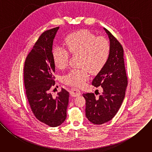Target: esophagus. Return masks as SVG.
<instances>
[{
	"mask_svg": "<svg viewBox=\"0 0 152 152\" xmlns=\"http://www.w3.org/2000/svg\"><path fill=\"white\" fill-rule=\"evenodd\" d=\"M70 94L73 97H77L80 95V91L77 88H72L70 91Z\"/></svg>",
	"mask_w": 152,
	"mask_h": 152,
	"instance_id": "obj_1",
	"label": "esophagus"
}]
</instances>
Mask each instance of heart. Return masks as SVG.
<instances>
[{"instance_id": "heart-1", "label": "heart", "mask_w": 152, "mask_h": 152, "mask_svg": "<svg viewBox=\"0 0 152 152\" xmlns=\"http://www.w3.org/2000/svg\"><path fill=\"white\" fill-rule=\"evenodd\" d=\"M62 48H55L52 57L55 66L64 69L68 66L69 53L80 55L79 65L82 67L72 70L62 76L63 82L76 87H80L88 80L90 71L96 73L106 64L110 53V45L103 37H97L87 29H82L68 35Z\"/></svg>"}]
</instances>
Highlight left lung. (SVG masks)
Returning a JSON list of instances; mask_svg holds the SVG:
<instances>
[{"label": "left lung", "instance_id": "8db88e82", "mask_svg": "<svg viewBox=\"0 0 152 152\" xmlns=\"http://www.w3.org/2000/svg\"><path fill=\"white\" fill-rule=\"evenodd\" d=\"M103 29L110 39V56L92 82L95 86H101L103 91L97 98L93 93L83 94L86 100V117L94 124L109 121L115 115L124 100L127 85L123 47L110 31Z\"/></svg>", "mask_w": 152, "mask_h": 152}]
</instances>
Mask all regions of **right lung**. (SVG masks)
<instances>
[{
  "mask_svg": "<svg viewBox=\"0 0 152 152\" xmlns=\"http://www.w3.org/2000/svg\"><path fill=\"white\" fill-rule=\"evenodd\" d=\"M59 27L43 32L26 57L24 83L26 96L35 117L50 127L61 125L67 117L69 93L64 88L53 97L55 66L52 57L53 40Z\"/></svg>",
  "mask_w": 152,
  "mask_h": 152,
  "instance_id": "1",
  "label": "right lung"
}]
</instances>
